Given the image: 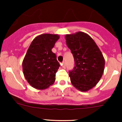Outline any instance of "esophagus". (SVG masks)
Wrapping results in <instances>:
<instances>
[{
    "label": "esophagus",
    "mask_w": 122,
    "mask_h": 122,
    "mask_svg": "<svg viewBox=\"0 0 122 122\" xmlns=\"http://www.w3.org/2000/svg\"><path fill=\"white\" fill-rule=\"evenodd\" d=\"M61 65H62V67H63V68H65L66 66H65V61H63V63H62V64H61Z\"/></svg>",
    "instance_id": "esophagus-1"
}]
</instances>
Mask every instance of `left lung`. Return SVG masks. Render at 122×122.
<instances>
[{"mask_svg": "<svg viewBox=\"0 0 122 122\" xmlns=\"http://www.w3.org/2000/svg\"><path fill=\"white\" fill-rule=\"evenodd\" d=\"M65 39L75 59V66L69 72L71 84L81 92L89 91L104 73L105 61L102 52L94 41L82 31L67 34Z\"/></svg>", "mask_w": 122, "mask_h": 122, "instance_id": "1", "label": "left lung"}]
</instances>
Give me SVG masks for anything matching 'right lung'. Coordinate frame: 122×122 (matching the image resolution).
I'll return each instance as SVG.
<instances>
[{
    "label": "right lung",
    "mask_w": 122,
    "mask_h": 122,
    "mask_svg": "<svg viewBox=\"0 0 122 122\" xmlns=\"http://www.w3.org/2000/svg\"><path fill=\"white\" fill-rule=\"evenodd\" d=\"M59 39L57 34L38 35L26 52L22 63L23 71L26 80L35 89L44 90L55 81L60 65L52 49Z\"/></svg>",
    "instance_id": "obj_1"
}]
</instances>
